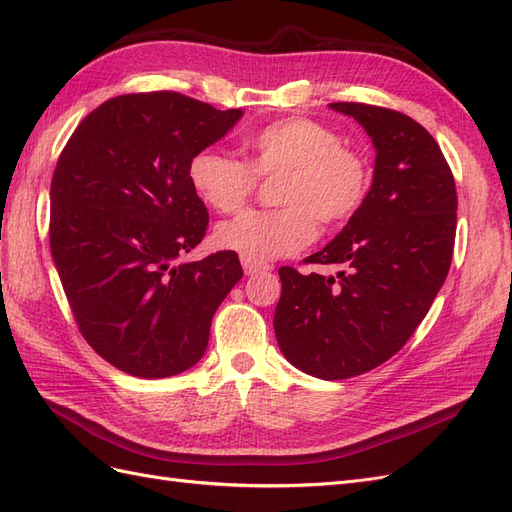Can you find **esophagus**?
<instances>
[{
  "label": "esophagus",
  "instance_id": "esophagus-1",
  "mask_svg": "<svg viewBox=\"0 0 512 512\" xmlns=\"http://www.w3.org/2000/svg\"><path fill=\"white\" fill-rule=\"evenodd\" d=\"M241 265H243L245 275H256V273H260V271H267V269H269L267 262L254 260V258H250V256H241Z\"/></svg>",
  "mask_w": 512,
  "mask_h": 512
}]
</instances>
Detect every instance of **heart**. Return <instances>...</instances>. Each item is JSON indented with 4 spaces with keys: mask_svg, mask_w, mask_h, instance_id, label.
<instances>
[{
    "mask_svg": "<svg viewBox=\"0 0 512 512\" xmlns=\"http://www.w3.org/2000/svg\"><path fill=\"white\" fill-rule=\"evenodd\" d=\"M245 162L203 149L190 160L194 194L220 213H237L252 198L258 177H275L271 211H247L215 228V243L254 260L297 254L324 226L348 222L369 192V166L327 123L286 117L243 141Z\"/></svg>",
    "mask_w": 512,
    "mask_h": 512,
    "instance_id": "obj_1",
    "label": "heart"
}]
</instances>
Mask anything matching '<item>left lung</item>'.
I'll use <instances>...</instances> for the list:
<instances>
[{
    "instance_id": "8db88e82",
    "label": "left lung",
    "mask_w": 512,
    "mask_h": 512,
    "mask_svg": "<svg viewBox=\"0 0 512 512\" xmlns=\"http://www.w3.org/2000/svg\"><path fill=\"white\" fill-rule=\"evenodd\" d=\"M329 106L369 134L374 183L344 230L305 258L346 271L280 269L273 329L294 367L346 380L389 361L427 316L451 269L457 190L438 143L412 117L361 102Z\"/></svg>"
}]
</instances>
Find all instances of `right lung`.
I'll return each mask as SVG.
<instances>
[{"label": "right lung", "mask_w": 512, "mask_h": 512, "mask_svg": "<svg viewBox=\"0 0 512 512\" xmlns=\"http://www.w3.org/2000/svg\"><path fill=\"white\" fill-rule=\"evenodd\" d=\"M177 91L106 100L74 130L51 181V254L79 331L136 378L200 361L215 309L241 277L230 250L177 258L203 241L209 213L190 160L241 119Z\"/></svg>", "instance_id": "add662e5"}]
</instances>
